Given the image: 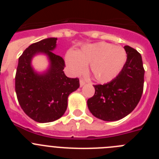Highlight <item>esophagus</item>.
Wrapping results in <instances>:
<instances>
[{"mask_svg":"<svg viewBox=\"0 0 159 159\" xmlns=\"http://www.w3.org/2000/svg\"><path fill=\"white\" fill-rule=\"evenodd\" d=\"M85 84V81L84 80H80V87H83Z\"/></svg>","mask_w":159,"mask_h":159,"instance_id":"obj_1","label":"esophagus"}]
</instances>
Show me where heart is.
I'll use <instances>...</instances> for the list:
<instances>
[{
    "instance_id": "obj_1",
    "label": "heart",
    "mask_w": 159,
    "mask_h": 159,
    "mask_svg": "<svg viewBox=\"0 0 159 159\" xmlns=\"http://www.w3.org/2000/svg\"><path fill=\"white\" fill-rule=\"evenodd\" d=\"M126 52L119 46L106 42L88 44L81 50L68 53L66 61L73 73L80 74L90 64V71L99 83H107L116 78L126 62Z\"/></svg>"
}]
</instances>
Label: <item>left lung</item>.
<instances>
[{
    "label": "left lung",
    "mask_w": 159,
    "mask_h": 159,
    "mask_svg": "<svg viewBox=\"0 0 159 159\" xmlns=\"http://www.w3.org/2000/svg\"><path fill=\"white\" fill-rule=\"evenodd\" d=\"M127 61L116 78L105 84L94 85L95 95L88 107L95 117L103 121H117L134 110L143 92L144 68L139 52L125 46Z\"/></svg>",
    "instance_id": "left-lung-1"
}]
</instances>
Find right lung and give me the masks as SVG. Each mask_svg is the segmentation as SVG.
<instances>
[{"label": "right lung", "mask_w": 159, "mask_h": 159, "mask_svg": "<svg viewBox=\"0 0 159 159\" xmlns=\"http://www.w3.org/2000/svg\"><path fill=\"white\" fill-rule=\"evenodd\" d=\"M57 38H47L32 43L18 60L15 90L22 110L38 123H50L62 117L67 110V97L80 87L78 78H68L64 71L65 64L53 53ZM45 54L50 62L43 73L35 72L31 59L37 54Z\"/></svg>", "instance_id": "obj_1"}]
</instances>
